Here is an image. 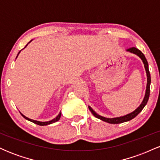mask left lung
Instances as JSON below:
<instances>
[{
  "instance_id": "8db88e82",
  "label": "left lung",
  "mask_w": 160,
  "mask_h": 160,
  "mask_svg": "<svg viewBox=\"0 0 160 160\" xmlns=\"http://www.w3.org/2000/svg\"><path fill=\"white\" fill-rule=\"evenodd\" d=\"M127 51L130 52H132L134 54H136L137 56H138L142 60L143 63L144 65V68L145 70H146V73H147V77H148V84H147V89H146V93H145V96L144 98V100H143L142 103L140 104L138 108H137L135 111H134L133 112H132L131 113H128V114L123 116V117H116V118H106V117H102V116L97 114L95 112L93 111L92 109L90 107H89V111H91V113H92L93 115L95 116L96 118L100 119L102 121H104V122H107L108 123H111V124H118V123H122V122H127V121H129L131 120H132L133 118H135L136 116L140 112L142 111L143 108H144V106L146 105L147 103H148V101L149 99V96H150V71H149V68H148V61H147L146 58H145L144 55L143 54L141 51L135 47H131V48L127 49Z\"/></svg>"
}]
</instances>
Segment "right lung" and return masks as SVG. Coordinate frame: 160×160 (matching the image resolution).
Masks as SVG:
<instances>
[{
  "mask_svg": "<svg viewBox=\"0 0 160 160\" xmlns=\"http://www.w3.org/2000/svg\"><path fill=\"white\" fill-rule=\"evenodd\" d=\"M31 41H32V40H31ZM31 41H30V42H31ZM30 42H29V43H30ZM27 45H28V44H27ZM27 45L25 46V47H27ZM19 52H20V51L19 52V53H18V55L19 54ZM18 55H17V56H18ZM21 114H22V113H21ZM22 117H23L24 118H25V119H26V120H29V121H31V122H34V123H35V124H37V125H39V126H47V125H49V124L53 123V122H56V121H58V120H59L60 117H61V113H59V114H58V116H57V117H56V118L53 119V120H50V121H48V122H40V121L34 120H32V119L28 118V117H25V116H24L23 114H22Z\"/></svg>",
  "mask_w": 160,
  "mask_h": 160,
  "instance_id": "1",
  "label": "right lung"
}]
</instances>
